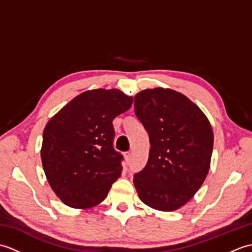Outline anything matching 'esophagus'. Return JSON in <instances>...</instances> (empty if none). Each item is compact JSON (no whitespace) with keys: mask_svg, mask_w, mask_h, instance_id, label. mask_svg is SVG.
<instances>
[{"mask_svg":"<svg viewBox=\"0 0 252 252\" xmlns=\"http://www.w3.org/2000/svg\"><path fill=\"white\" fill-rule=\"evenodd\" d=\"M125 159H126V162L130 161V160H131V153L130 152L125 153Z\"/></svg>","mask_w":252,"mask_h":252,"instance_id":"obj_1","label":"esophagus"}]
</instances>
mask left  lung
Instances as JSON below:
<instances>
[{
  "mask_svg": "<svg viewBox=\"0 0 252 252\" xmlns=\"http://www.w3.org/2000/svg\"><path fill=\"white\" fill-rule=\"evenodd\" d=\"M134 107L151 142L145 168L133 180L138 197L156 210H178L200 189L210 169V122L196 104L171 89L143 90Z\"/></svg>",
  "mask_w": 252,
  "mask_h": 252,
  "instance_id": "1",
  "label": "left lung"
}]
</instances>
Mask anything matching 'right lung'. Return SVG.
Wrapping results in <instances>:
<instances>
[{
    "mask_svg": "<svg viewBox=\"0 0 252 252\" xmlns=\"http://www.w3.org/2000/svg\"><path fill=\"white\" fill-rule=\"evenodd\" d=\"M132 103V96L120 90H91L47 122L42 164L52 189L65 205L76 209L98 205L120 178L123 157L114 148L112 121Z\"/></svg>",
    "mask_w": 252,
    "mask_h": 252,
    "instance_id": "1",
    "label": "right lung"
}]
</instances>
